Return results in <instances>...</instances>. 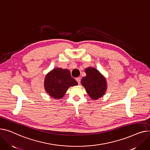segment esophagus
<instances>
[{"label":"esophagus","instance_id":"esophagus-1","mask_svg":"<svg viewBox=\"0 0 150 150\" xmlns=\"http://www.w3.org/2000/svg\"><path fill=\"white\" fill-rule=\"evenodd\" d=\"M76 81L77 82L78 84H80V83H81V77H77V78L76 79Z\"/></svg>","mask_w":150,"mask_h":150}]
</instances>
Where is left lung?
<instances>
[{
	"label": "left lung",
	"instance_id": "8db88e82",
	"mask_svg": "<svg viewBox=\"0 0 150 150\" xmlns=\"http://www.w3.org/2000/svg\"><path fill=\"white\" fill-rule=\"evenodd\" d=\"M85 71L86 75L82 79L81 84L88 94L93 100L102 98L107 89L106 78L94 67H88Z\"/></svg>",
	"mask_w": 150,
	"mask_h": 150
}]
</instances>
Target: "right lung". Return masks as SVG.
Wrapping results in <instances>:
<instances>
[{
  "instance_id": "right-lung-1",
  "label": "right lung",
  "mask_w": 150,
  "mask_h": 150,
  "mask_svg": "<svg viewBox=\"0 0 150 150\" xmlns=\"http://www.w3.org/2000/svg\"><path fill=\"white\" fill-rule=\"evenodd\" d=\"M78 85L67 69L55 68L50 71L45 77L44 88L46 93L52 98H62L68 88Z\"/></svg>"
}]
</instances>
